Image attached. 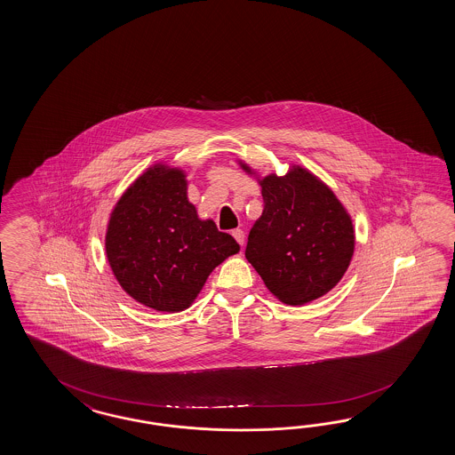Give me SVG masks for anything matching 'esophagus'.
<instances>
[{"instance_id":"1","label":"esophagus","mask_w":455,"mask_h":455,"mask_svg":"<svg viewBox=\"0 0 455 455\" xmlns=\"http://www.w3.org/2000/svg\"><path fill=\"white\" fill-rule=\"evenodd\" d=\"M233 238L236 240V243L240 244V246H243L244 243V232L242 228H236V230H233L232 232Z\"/></svg>"}]
</instances>
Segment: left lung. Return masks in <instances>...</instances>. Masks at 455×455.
Segmentation results:
<instances>
[{"label":"left lung","instance_id":"obj_1","mask_svg":"<svg viewBox=\"0 0 455 455\" xmlns=\"http://www.w3.org/2000/svg\"><path fill=\"white\" fill-rule=\"evenodd\" d=\"M246 172L251 169L242 164ZM265 209L244 250L267 288L289 306L322 298L352 261L354 225L340 200L307 169L259 180Z\"/></svg>","mask_w":455,"mask_h":455}]
</instances>
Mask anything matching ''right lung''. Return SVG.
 <instances>
[{
    "label": "right lung",
    "instance_id": "1",
    "mask_svg": "<svg viewBox=\"0 0 455 455\" xmlns=\"http://www.w3.org/2000/svg\"><path fill=\"white\" fill-rule=\"evenodd\" d=\"M111 271L133 299L151 309H188L207 277L240 251L232 235L200 220L184 171L149 167L116 202L105 236Z\"/></svg>",
    "mask_w": 455,
    "mask_h": 455
}]
</instances>
